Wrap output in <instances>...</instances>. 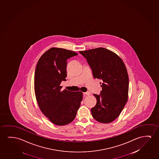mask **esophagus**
<instances>
[{"instance_id": "esophagus-1", "label": "esophagus", "mask_w": 159, "mask_h": 159, "mask_svg": "<svg viewBox=\"0 0 159 159\" xmlns=\"http://www.w3.org/2000/svg\"><path fill=\"white\" fill-rule=\"evenodd\" d=\"M83 94L85 95H89L90 93L89 92H85V93H83Z\"/></svg>"}]
</instances>
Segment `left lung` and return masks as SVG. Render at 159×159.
Returning a JSON list of instances; mask_svg holds the SVG:
<instances>
[{
  "instance_id": "left-lung-1",
  "label": "left lung",
  "mask_w": 159,
  "mask_h": 159,
  "mask_svg": "<svg viewBox=\"0 0 159 159\" xmlns=\"http://www.w3.org/2000/svg\"><path fill=\"white\" fill-rule=\"evenodd\" d=\"M80 53L87 59L94 78L102 80L100 95L94 94L97 102L91 109L92 116L100 123H111L128 101L129 76L125 64L116 54L103 47Z\"/></svg>"
}]
</instances>
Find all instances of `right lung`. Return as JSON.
<instances>
[{
  "label": "right lung",
  "instance_id": "1",
  "mask_svg": "<svg viewBox=\"0 0 159 159\" xmlns=\"http://www.w3.org/2000/svg\"><path fill=\"white\" fill-rule=\"evenodd\" d=\"M78 54L70 50L52 47L41 56L36 64L34 90L43 114L56 125L71 123L83 99L81 92L62 90L61 82L67 76V59Z\"/></svg>",
  "mask_w": 159,
  "mask_h": 159
}]
</instances>
